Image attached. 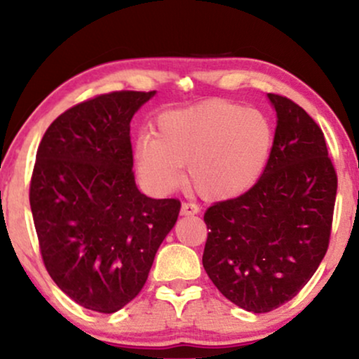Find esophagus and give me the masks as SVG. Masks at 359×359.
<instances>
[{
    "label": "esophagus",
    "instance_id": "1",
    "mask_svg": "<svg viewBox=\"0 0 359 359\" xmlns=\"http://www.w3.org/2000/svg\"><path fill=\"white\" fill-rule=\"evenodd\" d=\"M199 205L192 204V203H184L182 204V216H192V214L199 212Z\"/></svg>",
    "mask_w": 359,
    "mask_h": 359
}]
</instances>
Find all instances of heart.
Instances as JSON below:
<instances>
[{
    "instance_id": "1",
    "label": "heart",
    "mask_w": 359,
    "mask_h": 359,
    "mask_svg": "<svg viewBox=\"0 0 359 359\" xmlns=\"http://www.w3.org/2000/svg\"><path fill=\"white\" fill-rule=\"evenodd\" d=\"M271 147L273 126L262 111L216 100L160 114L155 137L137 142L135 160L155 191L179 187L182 168L189 167L194 191L204 199L226 201L258 182Z\"/></svg>"
}]
</instances>
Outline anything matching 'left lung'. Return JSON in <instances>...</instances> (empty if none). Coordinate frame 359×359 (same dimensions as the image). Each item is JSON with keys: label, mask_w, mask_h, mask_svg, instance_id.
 Instances as JSON below:
<instances>
[{"label": "left lung", "mask_w": 359, "mask_h": 359, "mask_svg": "<svg viewBox=\"0 0 359 359\" xmlns=\"http://www.w3.org/2000/svg\"><path fill=\"white\" fill-rule=\"evenodd\" d=\"M277 130L258 182L204 214L205 273L245 311L262 314L294 299L329 246L337 175L324 133L309 114L269 94Z\"/></svg>", "instance_id": "obj_1"}]
</instances>
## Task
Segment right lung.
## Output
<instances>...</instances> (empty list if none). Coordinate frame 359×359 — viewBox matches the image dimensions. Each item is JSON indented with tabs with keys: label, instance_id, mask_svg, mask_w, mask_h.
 I'll return each instance as SVG.
<instances>
[{
	"label": "right lung",
	"instance_id": "add662e5",
	"mask_svg": "<svg viewBox=\"0 0 359 359\" xmlns=\"http://www.w3.org/2000/svg\"><path fill=\"white\" fill-rule=\"evenodd\" d=\"M155 90H114L72 106L45 131L30 208L45 269L74 302L113 314L145 285L180 211L133 174L130 123Z\"/></svg>",
	"mask_w": 359,
	"mask_h": 359
}]
</instances>
